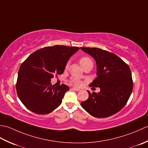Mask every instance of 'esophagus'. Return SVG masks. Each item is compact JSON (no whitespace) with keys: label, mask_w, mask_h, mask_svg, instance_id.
I'll list each match as a JSON object with an SVG mask.
<instances>
[{"label":"esophagus","mask_w":148,"mask_h":148,"mask_svg":"<svg viewBox=\"0 0 148 148\" xmlns=\"http://www.w3.org/2000/svg\"><path fill=\"white\" fill-rule=\"evenodd\" d=\"M72 89L74 90V91H80V89L77 88V87H73V88H72Z\"/></svg>","instance_id":"esophagus-1"}]
</instances>
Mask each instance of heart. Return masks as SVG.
Listing matches in <instances>:
<instances>
[{"label":"heart","mask_w":148,"mask_h":148,"mask_svg":"<svg viewBox=\"0 0 148 148\" xmlns=\"http://www.w3.org/2000/svg\"><path fill=\"white\" fill-rule=\"evenodd\" d=\"M79 62H80V65L82 66V67H85L86 66H87V64H92V60L89 58L88 57H86V56H84L81 57L79 60ZM69 66V63H67L66 66V68H68ZM70 82L71 84H74L75 86H80L81 85V82L80 80H78V78H71V79L70 80Z\"/></svg>","instance_id":"heart-1"}]
</instances>
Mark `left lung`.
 <instances>
[{
  "label": "left lung",
  "mask_w": 148,
  "mask_h": 148,
  "mask_svg": "<svg viewBox=\"0 0 148 148\" xmlns=\"http://www.w3.org/2000/svg\"><path fill=\"white\" fill-rule=\"evenodd\" d=\"M80 49L91 56L97 66V77L89 86L100 88L98 93L87 91L89 98L81 102V106L98 118L112 116L125 107L133 90L130 68L116 54L108 51L89 47Z\"/></svg>",
  "instance_id": "obj_1"
}]
</instances>
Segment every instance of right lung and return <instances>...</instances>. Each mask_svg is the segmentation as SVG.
<instances>
[{
	"label": "right lung",
	"instance_id": "1",
	"mask_svg": "<svg viewBox=\"0 0 148 148\" xmlns=\"http://www.w3.org/2000/svg\"><path fill=\"white\" fill-rule=\"evenodd\" d=\"M79 50L77 47L55 45L31 54L19 68L16 92L20 101L32 112L47 114L62 103L69 87L55 86L51 78L63 73L69 59Z\"/></svg>",
	"mask_w": 148,
	"mask_h": 148
}]
</instances>
